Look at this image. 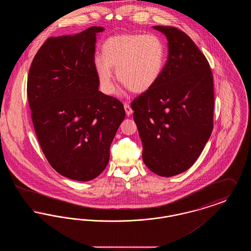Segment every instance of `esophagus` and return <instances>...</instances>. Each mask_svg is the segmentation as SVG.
<instances>
[{
	"instance_id": "1",
	"label": "esophagus",
	"mask_w": 251,
	"mask_h": 251,
	"mask_svg": "<svg viewBox=\"0 0 251 251\" xmlns=\"http://www.w3.org/2000/svg\"><path fill=\"white\" fill-rule=\"evenodd\" d=\"M124 109H125V112H126V115H127V116H131V114H132V112H133L131 106L129 105V103H127V102L124 103Z\"/></svg>"
}]
</instances>
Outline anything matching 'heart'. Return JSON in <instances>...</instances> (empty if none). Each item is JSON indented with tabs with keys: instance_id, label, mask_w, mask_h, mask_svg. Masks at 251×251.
<instances>
[{
	"instance_id": "b5f03b06",
	"label": "heart",
	"mask_w": 251,
	"mask_h": 251,
	"mask_svg": "<svg viewBox=\"0 0 251 251\" xmlns=\"http://www.w3.org/2000/svg\"><path fill=\"white\" fill-rule=\"evenodd\" d=\"M103 56L95 58L96 72L103 90L115 91L112 68L121 84L133 93H144L159 81L166 63V47L159 36L122 34L102 44Z\"/></svg>"
}]
</instances>
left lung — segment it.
Listing matches in <instances>:
<instances>
[{
	"label": "left lung",
	"mask_w": 251,
	"mask_h": 251,
	"mask_svg": "<svg viewBox=\"0 0 251 251\" xmlns=\"http://www.w3.org/2000/svg\"><path fill=\"white\" fill-rule=\"evenodd\" d=\"M168 40L159 81L131 102L143 146L144 163L171 177L193 166L214 127V81L205 55L178 28L153 26Z\"/></svg>",
	"instance_id": "left-lung-1"
}]
</instances>
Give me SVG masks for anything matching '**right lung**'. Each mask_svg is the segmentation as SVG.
Instances as JSON below:
<instances>
[{
  "label": "right lung",
  "mask_w": 251,
  "mask_h": 251,
  "mask_svg": "<svg viewBox=\"0 0 251 251\" xmlns=\"http://www.w3.org/2000/svg\"><path fill=\"white\" fill-rule=\"evenodd\" d=\"M92 26L74 36H52L31 64L27 95L41 150L69 179H95L107 166L110 146L125 118L123 104L99 91Z\"/></svg>",
  "instance_id": "add662e5"
}]
</instances>
